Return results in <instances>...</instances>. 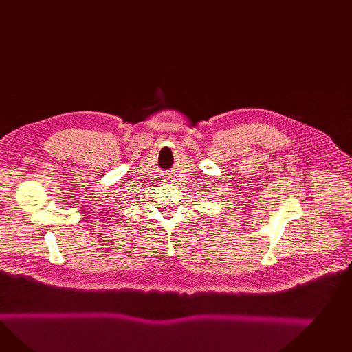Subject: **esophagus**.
Instances as JSON below:
<instances>
[{"label": "esophagus", "mask_w": 352, "mask_h": 352, "mask_svg": "<svg viewBox=\"0 0 352 352\" xmlns=\"http://www.w3.org/2000/svg\"><path fill=\"white\" fill-rule=\"evenodd\" d=\"M168 182H170V180H168Z\"/></svg>", "instance_id": "1"}]
</instances>
